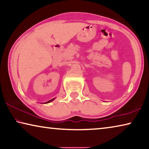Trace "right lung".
I'll return each instance as SVG.
<instances>
[{
  "mask_svg": "<svg viewBox=\"0 0 149 149\" xmlns=\"http://www.w3.org/2000/svg\"><path fill=\"white\" fill-rule=\"evenodd\" d=\"M55 99V98H54V99H51V100H49V101H47V102H45V104H46V103H49V102H52V100H54Z\"/></svg>",
  "mask_w": 149,
  "mask_h": 149,
  "instance_id": "1",
  "label": "right lung"
}]
</instances>
